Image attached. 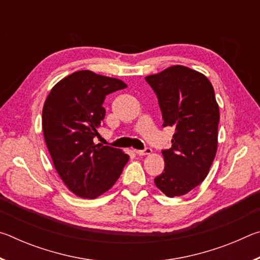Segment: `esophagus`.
<instances>
[{
    "mask_svg": "<svg viewBox=\"0 0 260 260\" xmlns=\"http://www.w3.org/2000/svg\"><path fill=\"white\" fill-rule=\"evenodd\" d=\"M135 152L138 153L139 156H147V155H150V153L152 152V150L150 148H146L144 150H135Z\"/></svg>",
    "mask_w": 260,
    "mask_h": 260,
    "instance_id": "34e87169",
    "label": "esophagus"
}]
</instances>
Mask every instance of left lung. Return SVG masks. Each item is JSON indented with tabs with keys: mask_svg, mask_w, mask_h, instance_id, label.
<instances>
[{
	"mask_svg": "<svg viewBox=\"0 0 260 260\" xmlns=\"http://www.w3.org/2000/svg\"><path fill=\"white\" fill-rule=\"evenodd\" d=\"M162 114V127L175 128L172 147L162 150L165 169L155 179L167 197L186 195L203 181L218 149L219 105L203 73L173 65L146 77Z\"/></svg>",
	"mask_w": 260,
	"mask_h": 260,
	"instance_id": "obj_1",
	"label": "left lung"
}]
</instances>
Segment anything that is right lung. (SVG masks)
<instances>
[{
    "label": "right lung",
    "mask_w": 260,
    "mask_h": 260,
    "mask_svg": "<svg viewBox=\"0 0 260 260\" xmlns=\"http://www.w3.org/2000/svg\"><path fill=\"white\" fill-rule=\"evenodd\" d=\"M126 87L119 79L82 70L57 82L43 105V136L56 172L82 199L108 191L129 159L120 149L94 143L105 96Z\"/></svg>",
    "instance_id": "right-lung-1"
}]
</instances>
